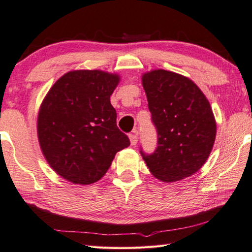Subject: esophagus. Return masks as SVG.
Wrapping results in <instances>:
<instances>
[{"instance_id":"34e87169","label":"esophagus","mask_w":252,"mask_h":252,"mask_svg":"<svg viewBox=\"0 0 252 252\" xmlns=\"http://www.w3.org/2000/svg\"><path fill=\"white\" fill-rule=\"evenodd\" d=\"M129 140H130V145L131 146H136L137 142H138V135L136 134H130L129 135Z\"/></svg>"}]
</instances>
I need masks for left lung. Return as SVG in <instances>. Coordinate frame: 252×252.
<instances>
[{
  "instance_id": "1",
  "label": "left lung",
  "mask_w": 252,
  "mask_h": 252,
  "mask_svg": "<svg viewBox=\"0 0 252 252\" xmlns=\"http://www.w3.org/2000/svg\"><path fill=\"white\" fill-rule=\"evenodd\" d=\"M158 147L142 159L150 173L162 182L189 178L206 162L216 138L211 104L191 79L162 69L141 77Z\"/></svg>"
}]
</instances>
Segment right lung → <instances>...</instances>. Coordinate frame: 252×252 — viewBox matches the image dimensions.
Here are the masks:
<instances>
[{
  "label": "right lung",
  "mask_w": 252,
  "mask_h": 252,
  "mask_svg": "<svg viewBox=\"0 0 252 252\" xmlns=\"http://www.w3.org/2000/svg\"><path fill=\"white\" fill-rule=\"evenodd\" d=\"M120 75L102 70L69 71L52 85L37 118L38 141L47 162L67 181H98L114 157L130 145L116 125L111 95Z\"/></svg>",
  "instance_id": "1"
}]
</instances>
